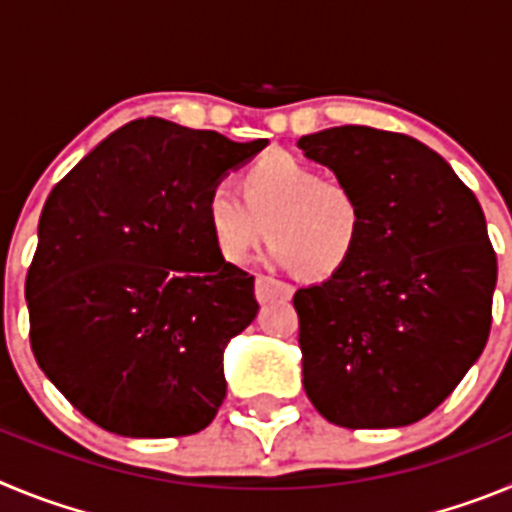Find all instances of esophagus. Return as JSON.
I'll list each match as a JSON object with an SVG mask.
<instances>
[{
	"instance_id": "34e87169",
	"label": "esophagus",
	"mask_w": 512,
	"mask_h": 512,
	"mask_svg": "<svg viewBox=\"0 0 512 512\" xmlns=\"http://www.w3.org/2000/svg\"><path fill=\"white\" fill-rule=\"evenodd\" d=\"M295 289L289 287L287 282H279L274 277H256V300L264 305L271 300H289Z\"/></svg>"
}]
</instances>
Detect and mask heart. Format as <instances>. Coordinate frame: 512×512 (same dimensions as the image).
Listing matches in <instances>:
<instances>
[{
	"instance_id": "obj_1",
	"label": "heart",
	"mask_w": 512,
	"mask_h": 512,
	"mask_svg": "<svg viewBox=\"0 0 512 512\" xmlns=\"http://www.w3.org/2000/svg\"><path fill=\"white\" fill-rule=\"evenodd\" d=\"M241 189L220 179L205 197L210 238L228 264L246 261L264 238L274 243L271 259L307 279L333 277L354 256L364 210L341 179H325L289 153H269L246 166Z\"/></svg>"
}]
</instances>
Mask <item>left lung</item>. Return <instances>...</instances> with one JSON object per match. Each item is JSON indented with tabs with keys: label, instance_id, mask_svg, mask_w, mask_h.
I'll return each mask as SVG.
<instances>
[{
	"label": "left lung",
	"instance_id": "left-lung-1",
	"mask_svg": "<svg viewBox=\"0 0 512 512\" xmlns=\"http://www.w3.org/2000/svg\"><path fill=\"white\" fill-rule=\"evenodd\" d=\"M354 189V256L295 292L302 384L341 428L418 423L485 351L497 256L485 212L446 161L410 135L341 125L297 140Z\"/></svg>",
	"mask_w": 512,
	"mask_h": 512
}]
</instances>
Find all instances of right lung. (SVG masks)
Listing matches in <instances>:
<instances>
[{
	"mask_svg": "<svg viewBox=\"0 0 512 512\" xmlns=\"http://www.w3.org/2000/svg\"><path fill=\"white\" fill-rule=\"evenodd\" d=\"M266 143L140 117L48 194L25 282L30 346L104 431L192 436L223 405L225 346L259 302L253 277L217 256L205 197Z\"/></svg>",
	"mask_w": 512,
	"mask_h": 512,
	"instance_id": "1",
	"label": "right lung"
}]
</instances>
